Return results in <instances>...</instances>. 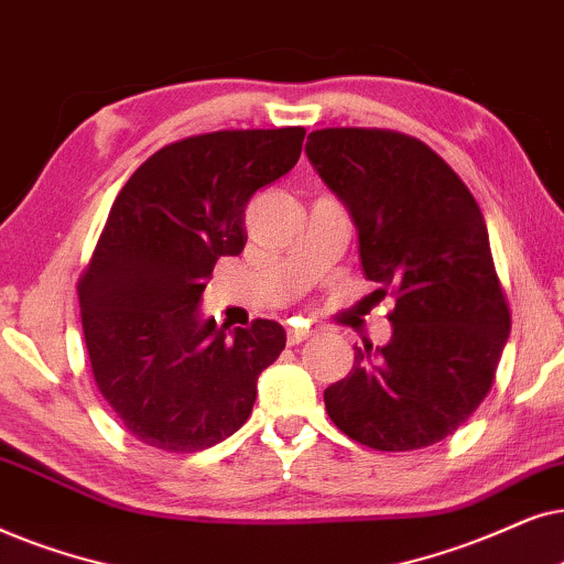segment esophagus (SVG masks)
<instances>
[{"label": "esophagus", "instance_id": "1", "mask_svg": "<svg viewBox=\"0 0 564 564\" xmlns=\"http://www.w3.org/2000/svg\"><path fill=\"white\" fill-rule=\"evenodd\" d=\"M312 335V329H304V327H289V345H299L304 343L306 337Z\"/></svg>", "mask_w": 564, "mask_h": 564}]
</instances>
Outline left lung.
<instances>
[{
	"label": "left lung",
	"mask_w": 564,
	"mask_h": 564,
	"mask_svg": "<svg viewBox=\"0 0 564 564\" xmlns=\"http://www.w3.org/2000/svg\"><path fill=\"white\" fill-rule=\"evenodd\" d=\"M306 156L348 208L360 265L397 296L392 337L366 343L325 389L333 423L377 452L452 435L490 392L510 333L475 195L420 139L381 129L312 131Z\"/></svg>",
	"instance_id": "1"
}]
</instances>
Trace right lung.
<instances>
[{
  "mask_svg": "<svg viewBox=\"0 0 564 564\" xmlns=\"http://www.w3.org/2000/svg\"><path fill=\"white\" fill-rule=\"evenodd\" d=\"M302 126L167 144L120 187L79 278L95 384L141 444L191 454L250 417L258 377L286 348L273 319L200 317L216 260L245 250V208L299 162Z\"/></svg>",
  "mask_w": 564,
  "mask_h": 564,
  "instance_id": "add662e5",
  "label": "right lung"
}]
</instances>
